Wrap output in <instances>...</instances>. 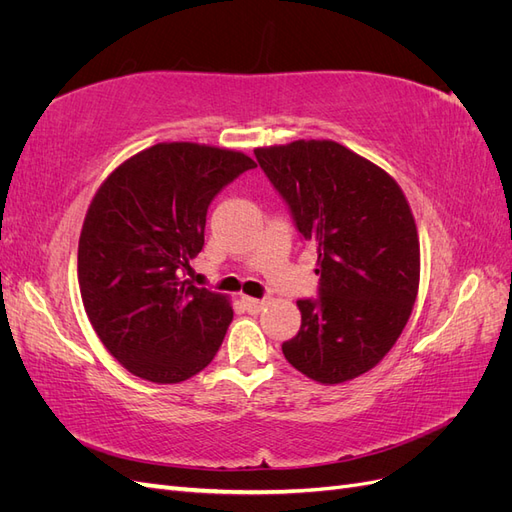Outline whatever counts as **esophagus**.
<instances>
[{"label":"esophagus","instance_id":"34e87169","mask_svg":"<svg viewBox=\"0 0 512 512\" xmlns=\"http://www.w3.org/2000/svg\"><path fill=\"white\" fill-rule=\"evenodd\" d=\"M241 303H243V307L247 309V312H260L262 305H265V301L252 299V297H241Z\"/></svg>","mask_w":512,"mask_h":512}]
</instances>
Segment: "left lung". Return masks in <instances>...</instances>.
I'll use <instances>...</instances> for the list:
<instances>
[{"mask_svg":"<svg viewBox=\"0 0 512 512\" xmlns=\"http://www.w3.org/2000/svg\"><path fill=\"white\" fill-rule=\"evenodd\" d=\"M299 235L318 252V299H299L286 361L322 384L376 367L412 314L421 275L416 224L391 175L335 141L254 149Z\"/></svg>","mask_w":512,"mask_h":512,"instance_id":"1","label":"left lung"}]
</instances>
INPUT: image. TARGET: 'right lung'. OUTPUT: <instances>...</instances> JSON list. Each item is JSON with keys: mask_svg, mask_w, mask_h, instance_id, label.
<instances>
[{"mask_svg": "<svg viewBox=\"0 0 512 512\" xmlns=\"http://www.w3.org/2000/svg\"><path fill=\"white\" fill-rule=\"evenodd\" d=\"M256 162L196 143H158L100 185L79 239L91 327L130 374L158 384L196 376L220 350L232 307L183 280L203 250L207 209Z\"/></svg>", "mask_w": 512, "mask_h": 512, "instance_id": "right-lung-1", "label": "right lung"}]
</instances>
